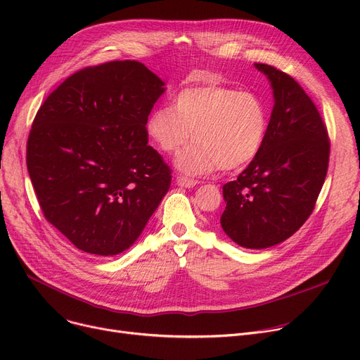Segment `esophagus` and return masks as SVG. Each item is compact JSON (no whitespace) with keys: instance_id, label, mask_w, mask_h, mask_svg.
<instances>
[{"instance_id":"obj_1","label":"esophagus","mask_w":360,"mask_h":360,"mask_svg":"<svg viewBox=\"0 0 360 360\" xmlns=\"http://www.w3.org/2000/svg\"><path fill=\"white\" fill-rule=\"evenodd\" d=\"M176 184H178L179 186H184V188H194V186L198 184V181L191 179V178H188V176L179 175V176L176 178Z\"/></svg>"}]
</instances>
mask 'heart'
<instances>
[{
	"mask_svg": "<svg viewBox=\"0 0 360 360\" xmlns=\"http://www.w3.org/2000/svg\"><path fill=\"white\" fill-rule=\"evenodd\" d=\"M269 128V112L251 91L209 83L181 90L172 108H159L146 121V132L163 153H176L181 172L197 176L248 165L264 144Z\"/></svg>",
	"mask_w": 360,
	"mask_h": 360,
	"instance_id": "1",
	"label": "heart"
}]
</instances>
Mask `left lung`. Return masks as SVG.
Instances as JSON below:
<instances>
[{
  "mask_svg": "<svg viewBox=\"0 0 360 360\" xmlns=\"http://www.w3.org/2000/svg\"><path fill=\"white\" fill-rule=\"evenodd\" d=\"M274 106L259 153L223 185V232L239 247L264 250L290 238L311 216L324 185L330 140L311 98L295 79L267 64Z\"/></svg>",
  "mask_w": 360,
  "mask_h": 360,
  "instance_id": "8db88e82",
  "label": "left lung"
}]
</instances>
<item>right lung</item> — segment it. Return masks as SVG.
Returning a JSON list of instances; mask_svg holds the SVG:
<instances>
[{"instance_id": "1", "label": "right lung", "mask_w": 360, "mask_h": 360, "mask_svg": "<svg viewBox=\"0 0 360 360\" xmlns=\"http://www.w3.org/2000/svg\"><path fill=\"white\" fill-rule=\"evenodd\" d=\"M165 82L139 61L87 67L37 110L26 163L45 219L75 248L124 252L166 195L170 169L147 144Z\"/></svg>"}]
</instances>
